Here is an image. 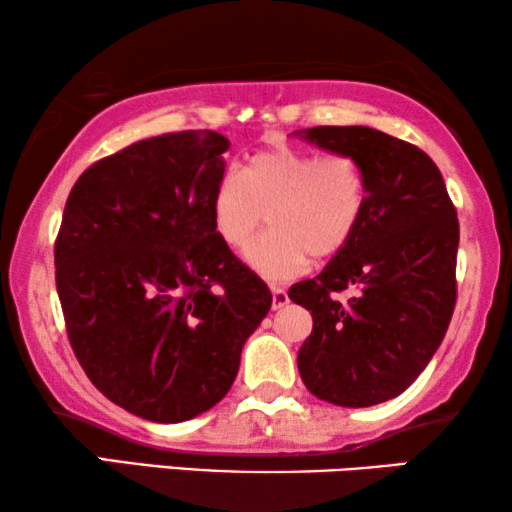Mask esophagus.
Returning a JSON list of instances; mask_svg holds the SVG:
<instances>
[{
    "label": "esophagus",
    "mask_w": 512,
    "mask_h": 512,
    "mask_svg": "<svg viewBox=\"0 0 512 512\" xmlns=\"http://www.w3.org/2000/svg\"><path fill=\"white\" fill-rule=\"evenodd\" d=\"M289 303V293L282 286H272V310H279V307H284Z\"/></svg>",
    "instance_id": "esophagus-1"
}]
</instances>
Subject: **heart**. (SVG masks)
I'll use <instances>...</instances> for the list:
<instances>
[{
  "label": "heart",
  "mask_w": 512,
  "mask_h": 512,
  "mask_svg": "<svg viewBox=\"0 0 512 512\" xmlns=\"http://www.w3.org/2000/svg\"><path fill=\"white\" fill-rule=\"evenodd\" d=\"M366 209V177L347 153L270 149L256 153L242 174L230 170L212 195L216 233L244 249L263 228L272 230L247 251V261L268 279L305 268L307 258L338 256L352 242Z\"/></svg>",
  "instance_id": "b5f03b06"
}]
</instances>
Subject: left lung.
Masks as SVG:
<instances>
[{"instance_id":"obj_1","label":"left lung","mask_w":512,"mask_h":512,"mask_svg":"<svg viewBox=\"0 0 512 512\" xmlns=\"http://www.w3.org/2000/svg\"><path fill=\"white\" fill-rule=\"evenodd\" d=\"M305 139L359 160L366 209L352 242L289 289L314 321L298 370L321 401L368 408L403 394L445 338L457 303V209L415 144L363 125H319ZM347 288L353 298L340 301Z\"/></svg>"}]
</instances>
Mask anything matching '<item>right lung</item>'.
Here are the masks:
<instances>
[{
	"instance_id": "1",
	"label": "right lung",
	"mask_w": 512,
	"mask_h": 512,
	"mask_svg": "<svg viewBox=\"0 0 512 512\" xmlns=\"http://www.w3.org/2000/svg\"><path fill=\"white\" fill-rule=\"evenodd\" d=\"M228 146L214 130L142 139L90 165L62 214L55 286L69 345L111 403L151 422L219 403L272 305L214 228Z\"/></svg>"
}]
</instances>
